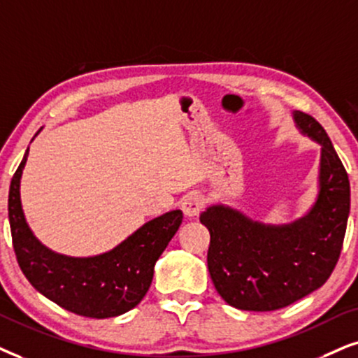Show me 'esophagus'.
<instances>
[{"instance_id": "1", "label": "esophagus", "mask_w": 358, "mask_h": 358, "mask_svg": "<svg viewBox=\"0 0 358 358\" xmlns=\"http://www.w3.org/2000/svg\"><path fill=\"white\" fill-rule=\"evenodd\" d=\"M203 203H205V198H203L198 192L185 194L182 200V210L185 213V216H188V218H194V216L200 215Z\"/></svg>"}]
</instances>
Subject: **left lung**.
<instances>
[{"label":"left lung","instance_id":"left-lung-1","mask_svg":"<svg viewBox=\"0 0 358 358\" xmlns=\"http://www.w3.org/2000/svg\"><path fill=\"white\" fill-rule=\"evenodd\" d=\"M292 119L320 145L317 194L309 210L284 224L251 220L228 205H211L200 215L210 231L213 284L241 310H278L317 291L341 256L350 213L348 175L322 125L301 110Z\"/></svg>","mask_w":358,"mask_h":358}]
</instances>
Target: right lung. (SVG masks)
<instances>
[{"mask_svg": "<svg viewBox=\"0 0 358 358\" xmlns=\"http://www.w3.org/2000/svg\"><path fill=\"white\" fill-rule=\"evenodd\" d=\"M28 155L29 147L13 176L8 198L13 248L22 274L49 301L84 317H117L134 309L150 287L155 262L178 231L183 213L171 210L147 221L101 255H61L34 236L22 211L21 176Z\"/></svg>", "mask_w": 358, "mask_h": 358, "instance_id": "obj_1", "label": "right lung"}]
</instances>
